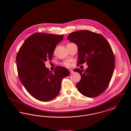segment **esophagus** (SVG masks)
Here are the masks:
<instances>
[{
    "instance_id": "esophagus-1",
    "label": "esophagus",
    "mask_w": 131,
    "mask_h": 131,
    "mask_svg": "<svg viewBox=\"0 0 131 131\" xmlns=\"http://www.w3.org/2000/svg\"><path fill=\"white\" fill-rule=\"evenodd\" d=\"M69 71H70V73H71V74H73V73H74V71H73V70L71 69V70H70Z\"/></svg>"
}]
</instances>
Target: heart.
<instances>
[{
	"instance_id": "obj_1",
	"label": "heart",
	"mask_w": 131,
	"mask_h": 131,
	"mask_svg": "<svg viewBox=\"0 0 131 131\" xmlns=\"http://www.w3.org/2000/svg\"><path fill=\"white\" fill-rule=\"evenodd\" d=\"M63 65L65 66L66 67H70L71 66V63L70 61H65L62 63Z\"/></svg>"
}]
</instances>
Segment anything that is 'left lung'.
Listing matches in <instances>:
<instances>
[{"label":"left lung","instance_id":"1","mask_svg":"<svg viewBox=\"0 0 131 131\" xmlns=\"http://www.w3.org/2000/svg\"><path fill=\"white\" fill-rule=\"evenodd\" d=\"M67 39L78 47L77 65L86 63L85 71L76 68L74 71L81 75L76 84L79 92L87 97H95L108 86L115 67L112 49L103 35L89 30H80L69 34Z\"/></svg>","mask_w":131,"mask_h":131}]
</instances>
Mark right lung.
<instances>
[{"mask_svg":"<svg viewBox=\"0 0 131 131\" xmlns=\"http://www.w3.org/2000/svg\"><path fill=\"white\" fill-rule=\"evenodd\" d=\"M63 35L34 33L25 40L16 57L19 79L27 92L36 99L48 101L57 96L61 81L70 75L68 69L56 66L52 71L45 62L51 60L56 45Z\"/></svg>","mask_w":131,"mask_h":131,"instance_id":"right-lung-1","label":"right lung"}]
</instances>
